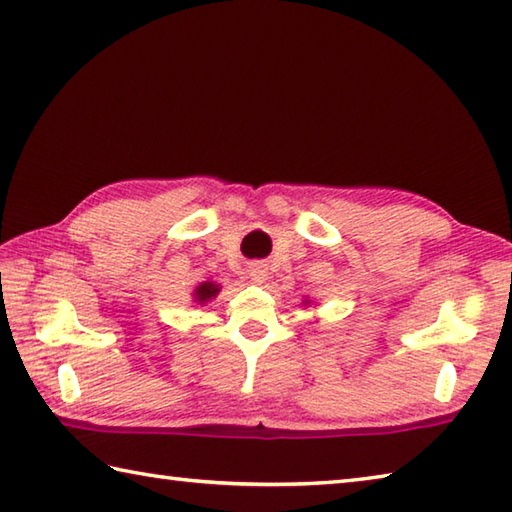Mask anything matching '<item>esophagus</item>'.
Listing matches in <instances>:
<instances>
[{
	"mask_svg": "<svg viewBox=\"0 0 512 512\" xmlns=\"http://www.w3.org/2000/svg\"><path fill=\"white\" fill-rule=\"evenodd\" d=\"M248 275L255 281V284H262V281L266 279V268L262 264H253L248 270Z\"/></svg>",
	"mask_w": 512,
	"mask_h": 512,
	"instance_id": "34e87169",
	"label": "esophagus"
}]
</instances>
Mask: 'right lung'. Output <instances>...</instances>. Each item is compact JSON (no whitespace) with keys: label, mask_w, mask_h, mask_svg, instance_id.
I'll return each mask as SVG.
<instances>
[{"label":"right lung","mask_w":512,"mask_h":512,"mask_svg":"<svg viewBox=\"0 0 512 512\" xmlns=\"http://www.w3.org/2000/svg\"><path fill=\"white\" fill-rule=\"evenodd\" d=\"M217 292H220V288H217L213 281H206V284H202V286H198V290H195V301H200V303H204V301H209V299H213Z\"/></svg>","instance_id":"right-lung-1"}]
</instances>
